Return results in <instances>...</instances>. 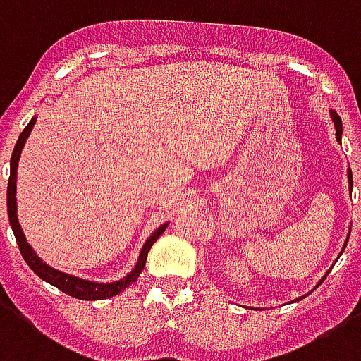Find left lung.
I'll use <instances>...</instances> for the list:
<instances>
[{
    "mask_svg": "<svg viewBox=\"0 0 361 361\" xmlns=\"http://www.w3.org/2000/svg\"><path fill=\"white\" fill-rule=\"evenodd\" d=\"M331 116H333V122H335V128H337V140L341 141V135H343V122H341V118H338V114L335 113V111H331ZM348 181H350V185H352V172L348 170ZM348 243V241H346ZM325 279V277H323ZM322 279V281H323ZM319 281V283H322Z\"/></svg>",
    "mask_w": 361,
    "mask_h": 361,
    "instance_id": "obj_1",
    "label": "left lung"
}]
</instances>
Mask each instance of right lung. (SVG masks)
<instances>
[{"label":"right lung","mask_w":361,"mask_h":361,"mask_svg":"<svg viewBox=\"0 0 361 361\" xmlns=\"http://www.w3.org/2000/svg\"><path fill=\"white\" fill-rule=\"evenodd\" d=\"M34 122L36 118H32L28 122V126L24 128L23 133L18 135L17 145L13 149V154H11V173H9V183H7V212H9V224L11 228H13V233H15V239H17V245L20 248V255L26 260V264L30 266V269L34 274H38L44 281L51 283L55 285L59 290H63L66 295L74 296V298H80V300H103V298H111V296L118 295L122 290L126 289L128 285H132L140 274L145 268L147 262V255H149V250L153 247V243L159 239L162 231L166 229L168 224L164 226H160L157 231H154L147 243L141 248V255L140 260L135 264V268H133L132 274H128L124 279H120V281L114 283H93V281H84V279H78V277H72L66 276L63 271H57V269L49 268L47 264H44L39 260L36 252L32 250V247L26 243L24 239V233L20 226H18V218H17V199H15V191H17V166H18V157H20V151H23L24 143H26V137L30 135V130L34 128Z\"/></svg>","instance_id":"add662e5"}]
</instances>
